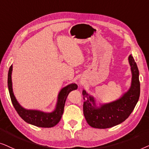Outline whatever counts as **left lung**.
<instances>
[{"instance_id":"1","label":"left lung","mask_w":149,"mask_h":149,"mask_svg":"<svg viewBox=\"0 0 149 149\" xmlns=\"http://www.w3.org/2000/svg\"><path fill=\"white\" fill-rule=\"evenodd\" d=\"M128 60L132 74V83L129 90L119 99L97 107L95 99L85 90L82 91L83 112L86 122L92 127L106 129L121 123L129 117L138 103L140 93L139 71L132 54Z\"/></svg>"}]
</instances>
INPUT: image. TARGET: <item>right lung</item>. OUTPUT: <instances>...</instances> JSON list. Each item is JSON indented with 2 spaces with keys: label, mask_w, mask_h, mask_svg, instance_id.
Masks as SVG:
<instances>
[{
  "label": "right lung",
  "mask_w": 149,
  "mask_h": 149,
  "mask_svg": "<svg viewBox=\"0 0 149 149\" xmlns=\"http://www.w3.org/2000/svg\"><path fill=\"white\" fill-rule=\"evenodd\" d=\"M12 70L13 67L11 65L8 73V88H9L11 102L19 116L25 122L39 127H52L58 124L62 117L65 104L69 93L73 90H76L78 88V85L75 83H72L61 89L58 95L56 108L52 112H44L38 110H27L24 108L19 104L13 94L12 80H11Z\"/></svg>",
  "instance_id": "add662e5"
}]
</instances>
